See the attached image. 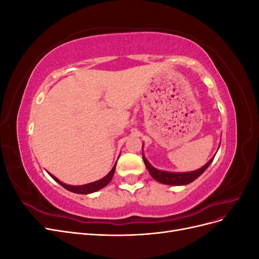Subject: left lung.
<instances>
[{
    "mask_svg": "<svg viewBox=\"0 0 259 259\" xmlns=\"http://www.w3.org/2000/svg\"><path fill=\"white\" fill-rule=\"evenodd\" d=\"M214 158L215 156H213V158H211L204 166L197 170L186 171V173H170V171H164V170L154 168L151 164L147 161L143 152V159L145 162V165L149 170V173H150V175L156 180V182H159L161 184H165V185H170V186H184V185L192 183L193 180H195L200 175L204 173V170L209 166V164L213 162Z\"/></svg>",
    "mask_w": 259,
    "mask_h": 259,
    "instance_id": "1",
    "label": "left lung"
}]
</instances>
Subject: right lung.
<instances>
[{
	"mask_svg": "<svg viewBox=\"0 0 259 259\" xmlns=\"http://www.w3.org/2000/svg\"><path fill=\"white\" fill-rule=\"evenodd\" d=\"M115 166H116V163L114 164V166L112 167V169L109 171V174L107 176H105L104 178H101L97 182H94V183H90V184H86V185H82V186H70V185H66L64 183H61L58 178H56L55 176L51 175L53 179L56 180V182L61 185L64 188H66L67 190L74 192V193H79V194H89V193H93V192H96L100 189H103L104 187H106L109 183L111 182V179L113 177L114 174V170H115Z\"/></svg>",
	"mask_w": 259,
	"mask_h": 259,
	"instance_id": "1",
	"label": "right lung"
}]
</instances>
